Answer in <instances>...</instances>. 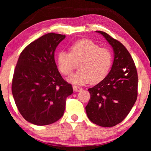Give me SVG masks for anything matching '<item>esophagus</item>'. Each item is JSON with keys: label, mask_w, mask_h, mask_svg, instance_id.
<instances>
[{"label": "esophagus", "mask_w": 151, "mask_h": 151, "mask_svg": "<svg viewBox=\"0 0 151 151\" xmlns=\"http://www.w3.org/2000/svg\"><path fill=\"white\" fill-rule=\"evenodd\" d=\"M73 90L75 91V92H78V91H81L82 90V88H81L80 87H78V86H73Z\"/></svg>", "instance_id": "obj_1"}]
</instances>
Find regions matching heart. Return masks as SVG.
Returning <instances> with one entry per match:
<instances>
[{
    "mask_svg": "<svg viewBox=\"0 0 151 151\" xmlns=\"http://www.w3.org/2000/svg\"><path fill=\"white\" fill-rule=\"evenodd\" d=\"M70 51L61 50L56 58L58 69L63 75H70L75 62H80L79 70L70 76L69 82L76 85L96 84L108 75L113 56L107 48L91 40H81L72 45Z\"/></svg>",
    "mask_w": 151,
    "mask_h": 151,
    "instance_id": "obj_1",
    "label": "heart"
}]
</instances>
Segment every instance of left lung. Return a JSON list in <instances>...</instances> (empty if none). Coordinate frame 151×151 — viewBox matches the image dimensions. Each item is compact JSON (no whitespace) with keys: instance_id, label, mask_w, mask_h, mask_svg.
Returning a JSON list of instances; mask_svg holds the SVG:
<instances>
[{"instance_id":"8db88e82","label":"left lung","mask_w":151,"mask_h":151,"mask_svg":"<svg viewBox=\"0 0 151 151\" xmlns=\"http://www.w3.org/2000/svg\"><path fill=\"white\" fill-rule=\"evenodd\" d=\"M102 34L113 48L114 59L110 73L94 87L86 111L89 119L103 127L120 123L129 114L137 97V73L129 52L123 44L104 32Z\"/></svg>"}]
</instances>
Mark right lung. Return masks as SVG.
I'll list each match as a JSON object with an SVG mask.
<instances>
[{
	"label": "right lung",
	"instance_id": "1",
	"mask_svg": "<svg viewBox=\"0 0 151 151\" xmlns=\"http://www.w3.org/2000/svg\"><path fill=\"white\" fill-rule=\"evenodd\" d=\"M65 35L49 33L24 48L19 57L12 90L15 104L25 120L43 126L63 116L66 99L73 92L54 60V52Z\"/></svg>",
	"mask_w": 151,
	"mask_h": 151
}]
</instances>
